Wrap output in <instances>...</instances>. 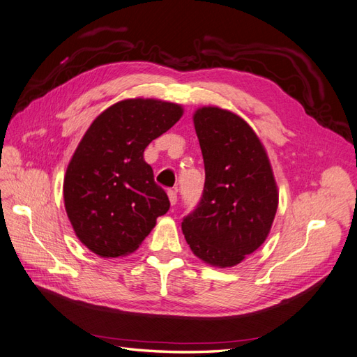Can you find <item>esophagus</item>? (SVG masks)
<instances>
[{
	"label": "esophagus",
	"mask_w": 357,
	"mask_h": 357,
	"mask_svg": "<svg viewBox=\"0 0 357 357\" xmlns=\"http://www.w3.org/2000/svg\"><path fill=\"white\" fill-rule=\"evenodd\" d=\"M167 195H169V202L172 206H175L178 203V192L176 190H170L167 191Z\"/></svg>",
	"instance_id": "esophagus-1"
}]
</instances>
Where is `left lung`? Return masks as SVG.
<instances>
[{
  "mask_svg": "<svg viewBox=\"0 0 357 357\" xmlns=\"http://www.w3.org/2000/svg\"><path fill=\"white\" fill-rule=\"evenodd\" d=\"M194 126L204 160L203 197L182 220L192 253L231 268L265 243L278 208V188L265 147L232 112L202 107Z\"/></svg>",
  "mask_w": 357,
  "mask_h": 357,
  "instance_id": "left-lung-1",
  "label": "left lung"
}]
</instances>
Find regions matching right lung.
<instances>
[{
  "label": "right lung",
  "instance_id": "obj_1",
  "mask_svg": "<svg viewBox=\"0 0 357 357\" xmlns=\"http://www.w3.org/2000/svg\"><path fill=\"white\" fill-rule=\"evenodd\" d=\"M182 113L175 102L129 98L104 110L85 132L66 170L63 195L76 236L92 253H134L169 210L144 150Z\"/></svg>",
  "mask_w": 357,
  "mask_h": 357
}]
</instances>
